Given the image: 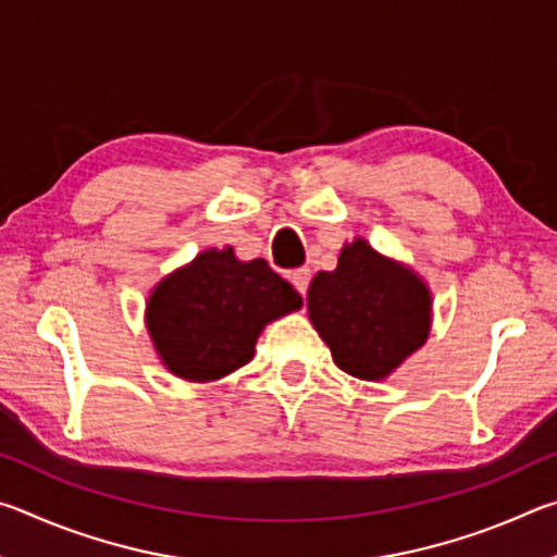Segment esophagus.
<instances>
[{
	"label": "esophagus",
	"instance_id": "34e87169",
	"mask_svg": "<svg viewBox=\"0 0 557 557\" xmlns=\"http://www.w3.org/2000/svg\"><path fill=\"white\" fill-rule=\"evenodd\" d=\"M309 280H312V275H309L307 268H299V270H292V272H289V282H292V285H295V289L299 292L301 297H307Z\"/></svg>",
	"mask_w": 557,
	"mask_h": 557
}]
</instances>
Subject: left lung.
Returning a JSON list of instances; mask_svg holds the SVG:
<instances>
[{"mask_svg": "<svg viewBox=\"0 0 557 557\" xmlns=\"http://www.w3.org/2000/svg\"><path fill=\"white\" fill-rule=\"evenodd\" d=\"M307 307L338 369L363 381L385 379L430 334L428 287L366 240L346 245L336 270L317 272Z\"/></svg>", "mask_w": 557, "mask_h": 557, "instance_id": "obj_1", "label": "left lung"}]
</instances>
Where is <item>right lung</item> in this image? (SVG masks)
Listing matches in <instances>:
<instances>
[{
    "mask_svg": "<svg viewBox=\"0 0 557 557\" xmlns=\"http://www.w3.org/2000/svg\"><path fill=\"white\" fill-rule=\"evenodd\" d=\"M299 307V292L265 260L206 250L159 282L147 301V329L169 371L215 381L250 361L262 326Z\"/></svg>",
    "mask_w": 557,
    "mask_h": 557,
    "instance_id": "add662e5",
    "label": "right lung"
}]
</instances>
